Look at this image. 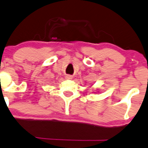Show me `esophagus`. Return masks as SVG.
Masks as SVG:
<instances>
[{"label":"esophagus","instance_id":"34e87169","mask_svg":"<svg viewBox=\"0 0 148 148\" xmlns=\"http://www.w3.org/2000/svg\"><path fill=\"white\" fill-rule=\"evenodd\" d=\"M66 78L67 79H72V76L69 75H69L66 76Z\"/></svg>","mask_w":148,"mask_h":148}]
</instances>
